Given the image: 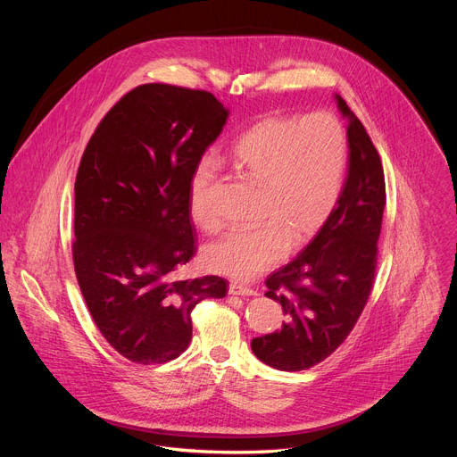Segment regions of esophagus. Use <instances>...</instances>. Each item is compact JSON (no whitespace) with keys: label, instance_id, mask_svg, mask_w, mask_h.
<instances>
[{"label":"esophagus","instance_id":"1","mask_svg":"<svg viewBox=\"0 0 457 457\" xmlns=\"http://www.w3.org/2000/svg\"><path fill=\"white\" fill-rule=\"evenodd\" d=\"M229 295H237V296H253L256 295L254 289L240 286V284H229Z\"/></svg>","mask_w":457,"mask_h":457}]
</instances>
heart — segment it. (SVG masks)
<instances>
[{"mask_svg":"<svg viewBox=\"0 0 457 457\" xmlns=\"http://www.w3.org/2000/svg\"><path fill=\"white\" fill-rule=\"evenodd\" d=\"M231 164L258 184L251 226L231 228L204 249L206 266L235 280H253L273 268L287 244L302 245L333 215L344 189L347 137L328 112L305 117H266L233 143ZM217 164L203 157L189 179L187 208L203 231L219 219L210 206Z\"/></svg>","mask_w":457,"mask_h":457,"instance_id":"1","label":"heart"}]
</instances>
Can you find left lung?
<instances>
[{"label": "left lung", "instance_id": "obj_1", "mask_svg": "<svg viewBox=\"0 0 457 457\" xmlns=\"http://www.w3.org/2000/svg\"><path fill=\"white\" fill-rule=\"evenodd\" d=\"M347 117L349 166L340 201L296 258L266 280L287 316L282 329L253 338L254 356L278 370H305L331 356L354 329L372 291L385 208L381 159L361 120Z\"/></svg>", "mask_w": 457, "mask_h": 457}]
</instances>
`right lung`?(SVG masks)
I'll return each mask as SVG.
<instances>
[{
    "label": "right lung",
    "mask_w": 457,
    "mask_h": 457,
    "mask_svg": "<svg viewBox=\"0 0 457 457\" xmlns=\"http://www.w3.org/2000/svg\"><path fill=\"white\" fill-rule=\"evenodd\" d=\"M229 112L206 90L148 83L103 117L76 177L72 256L88 311L126 360H175L191 340V311L224 298L228 280H175L197 251L189 179Z\"/></svg>",
    "instance_id": "obj_1"
}]
</instances>
